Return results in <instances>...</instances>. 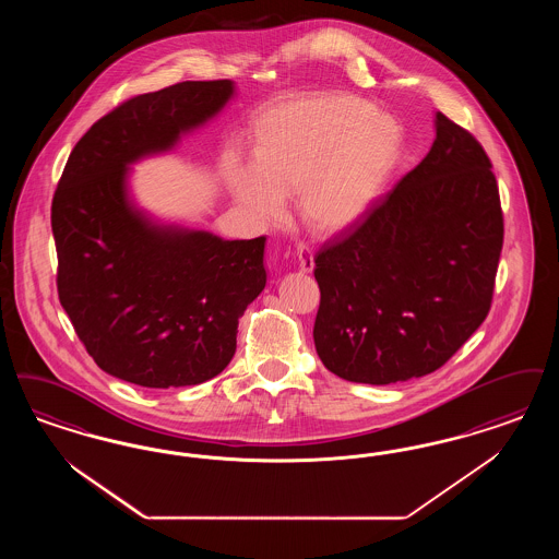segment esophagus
<instances>
[{"mask_svg":"<svg viewBox=\"0 0 559 559\" xmlns=\"http://www.w3.org/2000/svg\"><path fill=\"white\" fill-rule=\"evenodd\" d=\"M297 255H299V270L301 272H310L313 269L312 249L304 243L297 246Z\"/></svg>","mask_w":559,"mask_h":559,"instance_id":"esophagus-1","label":"esophagus"}]
</instances>
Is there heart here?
<instances>
[{"label":"heart","mask_w":559,"mask_h":559,"mask_svg":"<svg viewBox=\"0 0 559 559\" xmlns=\"http://www.w3.org/2000/svg\"><path fill=\"white\" fill-rule=\"evenodd\" d=\"M402 145L397 122L347 93H320L276 106L251 129V166L226 164L235 198L276 218L297 191L301 218L318 233L359 221L377 201Z\"/></svg>","instance_id":"b5f03b06"}]
</instances>
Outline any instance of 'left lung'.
Here are the masks:
<instances>
[{"label": "left lung", "mask_w": 559, "mask_h": 559, "mask_svg": "<svg viewBox=\"0 0 559 559\" xmlns=\"http://www.w3.org/2000/svg\"><path fill=\"white\" fill-rule=\"evenodd\" d=\"M491 168L476 136L437 112L425 159L316 253L313 343L333 374L425 377L485 322L503 247Z\"/></svg>", "instance_id": "obj_1"}]
</instances>
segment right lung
I'll use <instances>...</instances> for the list:
<instances>
[{
  "label": "right lung",
  "mask_w": 559,
  "mask_h": 559,
  "mask_svg": "<svg viewBox=\"0 0 559 559\" xmlns=\"http://www.w3.org/2000/svg\"><path fill=\"white\" fill-rule=\"evenodd\" d=\"M233 83L185 81L134 95L79 139L51 201L58 297L95 364L147 389L200 384L237 349L266 287V237L223 241L150 223L127 200V166L170 150L223 110Z\"/></svg>",
  "instance_id": "add662e5"
}]
</instances>
